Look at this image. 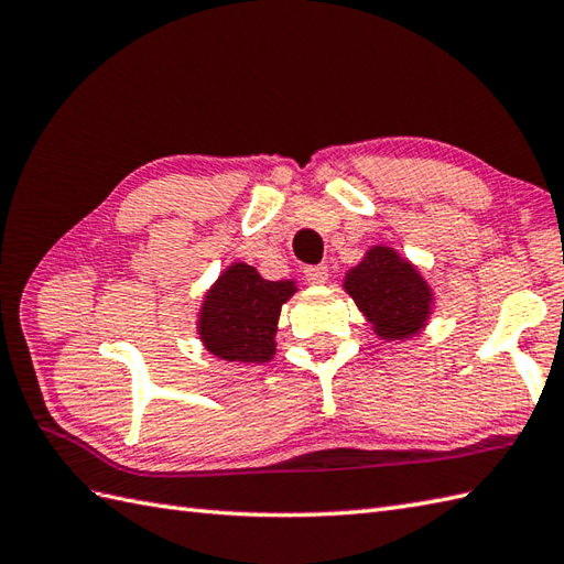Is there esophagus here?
<instances>
[{
	"mask_svg": "<svg viewBox=\"0 0 564 564\" xmlns=\"http://www.w3.org/2000/svg\"><path fill=\"white\" fill-rule=\"evenodd\" d=\"M304 278L311 284H323L325 280H328V265H308V268H304Z\"/></svg>",
	"mask_w": 564,
	"mask_h": 564,
	"instance_id": "obj_1",
	"label": "esophagus"
}]
</instances>
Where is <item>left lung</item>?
<instances>
[{
    "label": "left lung",
    "instance_id": "8db88e82",
    "mask_svg": "<svg viewBox=\"0 0 564 564\" xmlns=\"http://www.w3.org/2000/svg\"><path fill=\"white\" fill-rule=\"evenodd\" d=\"M343 286L381 340H408L432 314L430 284L410 260L388 246L369 248L359 265L345 274Z\"/></svg>",
    "mask_w": 564,
    "mask_h": 564
}]
</instances>
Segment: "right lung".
Wrapping results in <instances>:
<instances>
[{"instance_id": "add662e5", "label": "right lung", "mask_w": 564, "mask_h": 564, "mask_svg": "<svg viewBox=\"0 0 564 564\" xmlns=\"http://www.w3.org/2000/svg\"><path fill=\"white\" fill-rule=\"evenodd\" d=\"M294 292L292 280H262L253 265L234 262L205 294L197 318L199 340L224 361H270L282 304Z\"/></svg>"}]
</instances>
